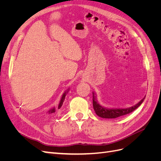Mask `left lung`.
Masks as SVG:
<instances>
[{"instance_id": "8db88e82", "label": "left lung", "mask_w": 161, "mask_h": 161, "mask_svg": "<svg viewBox=\"0 0 161 161\" xmlns=\"http://www.w3.org/2000/svg\"><path fill=\"white\" fill-rule=\"evenodd\" d=\"M145 97L140 101L137 104L134 106H131L128 108H107L101 106L97 100V95L92 92V105H93V109L95 111L96 114L103 118H117L120 116H123L127 115L131 112L137 109L138 107L142 103Z\"/></svg>"}]
</instances>
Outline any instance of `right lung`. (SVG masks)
<instances>
[{
	"mask_svg": "<svg viewBox=\"0 0 161 161\" xmlns=\"http://www.w3.org/2000/svg\"><path fill=\"white\" fill-rule=\"evenodd\" d=\"M69 90H70V89H68L64 92V93H63V95H62V97H61V99H60V103H59V104H58V109H60L61 108V107H62V105H63V103H64V99H65L66 95V94L68 93V92H69ZM56 108H55V107H53V108H51V109H50L49 110H48L47 114H49V115H53V114H54L56 113Z\"/></svg>",
	"mask_w": 161,
	"mask_h": 161,
	"instance_id": "add662e5",
	"label": "right lung"
}]
</instances>
